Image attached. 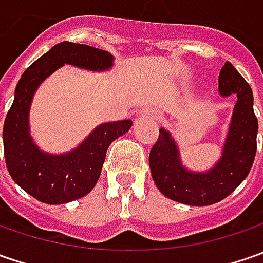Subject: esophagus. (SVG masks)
I'll use <instances>...</instances> for the list:
<instances>
[{
    "label": "esophagus",
    "instance_id": "esophagus-1",
    "mask_svg": "<svg viewBox=\"0 0 263 263\" xmlns=\"http://www.w3.org/2000/svg\"><path fill=\"white\" fill-rule=\"evenodd\" d=\"M142 116L149 117V118H152V120H158V118H159V112H158L157 109L147 108V109H143V111H142Z\"/></svg>",
    "mask_w": 263,
    "mask_h": 263
}]
</instances>
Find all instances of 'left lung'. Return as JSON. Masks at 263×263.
<instances>
[{
  "mask_svg": "<svg viewBox=\"0 0 263 263\" xmlns=\"http://www.w3.org/2000/svg\"><path fill=\"white\" fill-rule=\"evenodd\" d=\"M219 93H236L237 102L224 145L222 158L205 174L181 167L178 151L170 133L159 130L149 154L152 178L162 195L180 203L206 206L231 195L248 177L256 155L258 118L253 111V93L243 76L227 61L219 73Z\"/></svg>",
  "mask_w": 263,
  "mask_h": 263,
  "instance_id": "1",
  "label": "left lung"
}]
</instances>
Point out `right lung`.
I'll list each match as a JSON object with an SVG mask.
<instances>
[{"mask_svg": "<svg viewBox=\"0 0 263 263\" xmlns=\"http://www.w3.org/2000/svg\"><path fill=\"white\" fill-rule=\"evenodd\" d=\"M64 64L101 71L112 66V55L83 44L52 46L20 77L3 130L5 164L11 178L30 196L49 205L87 195L101 176L108 146L132 127V120L101 124L80 146L64 155L39 151L29 135V106L36 87Z\"/></svg>", "mask_w": 263, "mask_h": 263, "instance_id": "right-lung-1", "label": "right lung"}]
</instances>
